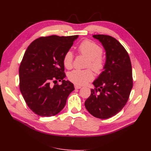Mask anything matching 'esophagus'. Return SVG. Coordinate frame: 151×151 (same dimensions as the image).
Returning <instances> with one entry per match:
<instances>
[{
  "mask_svg": "<svg viewBox=\"0 0 151 151\" xmlns=\"http://www.w3.org/2000/svg\"><path fill=\"white\" fill-rule=\"evenodd\" d=\"M75 89H81V86H78V85H75Z\"/></svg>",
  "mask_w": 151,
  "mask_h": 151,
  "instance_id": "obj_1",
  "label": "esophagus"
}]
</instances>
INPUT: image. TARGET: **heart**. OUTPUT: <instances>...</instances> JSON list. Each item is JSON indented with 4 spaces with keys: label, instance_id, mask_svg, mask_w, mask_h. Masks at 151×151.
Masks as SVG:
<instances>
[{
    "label": "heart",
    "instance_id": "heart-1",
    "mask_svg": "<svg viewBox=\"0 0 151 151\" xmlns=\"http://www.w3.org/2000/svg\"><path fill=\"white\" fill-rule=\"evenodd\" d=\"M78 50L81 55L88 58L86 67H90L95 73H101L105 68L106 61L102 56V49L98 44L90 40H84L79 45ZM74 54L72 50H67L63 58V65L66 68H72L73 65ZM68 78L76 85H84L91 81L94 78L93 73L89 69L85 70L75 69L70 72Z\"/></svg>",
    "mask_w": 151,
    "mask_h": 151
}]
</instances>
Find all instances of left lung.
<instances>
[{"instance_id":"left-lung-1","label":"left lung","mask_w":151,"mask_h":151,"mask_svg":"<svg viewBox=\"0 0 151 151\" xmlns=\"http://www.w3.org/2000/svg\"><path fill=\"white\" fill-rule=\"evenodd\" d=\"M93 37L103 45L106 59L85 106L93 116L108 119L119 112L129 100L133 86L132 65L127 51L114 37L103 34Z\"/></svg>"}]
</instances>
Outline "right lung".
Wrapping results in <instances>:
<instances>
[{
	"label": "right lung",
	"instance_id": "add662e5",
	"mask_svg": "<svg viewBox=\"0 0 151 151\" xmlns=\"http://www.w3.org/2000/svg\"><path fill=\"white\" fill-rule=\"evenodd\" d=\"M78 36L41 37L28 47L19 67V88L30 110L42 117L58 114L75 88L65 81L63 58ZM58 80L62 84H56ZM52 81L55 85L52 86Z\"/></svg>",
	"mask_w": 151,
	"mask_h": 151
}]
</instances>
